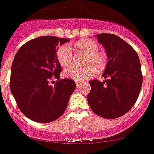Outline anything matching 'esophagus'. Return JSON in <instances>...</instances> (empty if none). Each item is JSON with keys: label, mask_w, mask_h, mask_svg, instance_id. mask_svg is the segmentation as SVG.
Instances as JSON below:
<instances>
[{"label": "esophagus", "mask_w": 154, "mask_h": 154, "mask_svg": "<svg viewBox=\"0 0 154 154\" xmlns=\"http://www.w3.org/2000/svg\"><path fill=\"white\" fill-rule=\"evenodd\" d=\"M82 83V82H81V81H78V80H76L75 81V84H76V86H77V87L80 86V85H81Z\"/></svg>", "instance_id": "1"}]
</instances>
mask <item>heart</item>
<instances>
[{
    "label": "heart",
    "mask_w": 154,
    "mask_h": 154,
    "mask_svg": "<svg viewBox=\"0 0 154 154\" xmlns=\"http://www.w3.org/2000/svg\"><path fill=\"white\" fill-rule=\"evenodd\" d=\"M78 51L85 54L83 66L71 65L66 67L63 75L69 79L83 81L94 75L96 69L100 72L107 65V57L104 54L99 52V46L95 42L89 39H82L75 45ZM56 56L58 62L62 66H66L72 60V51L69 45H63L57 48Z\"/></svg>",
    "instance_id": "1"
}]
</instances>
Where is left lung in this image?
Instances as JSON below:
<instances>
[{"label":"left lung","mask_w":154,"mask_h":154,"mask_svg":"<svg viewBox=\"0 0 154 154\" xmlns=\"http://www.w3.org/2000/svg\"><path fill=\"white\" fill-rule=\"evenodd\" d=\"M104 48L108 62L101 82H89L88 102L94 113L112 119L125 115L135 103L142 86L143 76L139 57L132 47L116 35H97Z\"/></svg>","instance_id":"left-lung-1"}]
</instances>
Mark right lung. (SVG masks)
<instances>
[{
  "mask_svg": "<svg viewBox=\"0 0 154 154\" xmlns=\"http://www.w3.org/2000/svg\"><path fill=\"white\" fill-rule=\"evenodd\" d=\"M68 42L69 39L41 36L26 42L16 54L10 90L19 109L35 122L48 123L61 116L75 89L74 80L60 79L62 68L57 59V47ZM54 79L56 82L50 86Z\"/></svg>",
  "mask_w": 154,
  "mask_h": 154,
  "instance_id": "1",
  "label": "right lung"
}]
</instances>
